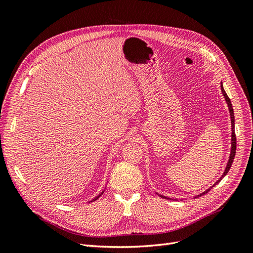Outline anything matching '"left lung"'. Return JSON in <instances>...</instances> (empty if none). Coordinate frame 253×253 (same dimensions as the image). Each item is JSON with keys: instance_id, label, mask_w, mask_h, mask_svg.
I'll use <instances>...</instances> for the list:
<instances>
[{"instance_id": "1", "label": "left lung", "mask_w": 253, "mask_h": 253, "mask_svg": "<svg viewBox=\"0 0 253 253\" xmlns=\"http://www.w3.org/2000/svg\"><path fill=\"white\" fill-rule=\"evenodd\" d=\"M220 88H221V93H223V95H224L225 100H226V102H227V104H228V109H229V113H230V118H231V129H232V134H231V152H230V156H229V160H228V163H227L226 169H225L223 175L220 176V178H218V180L215 181V183H214V185H213L212 187H210L208 190L204 191L203 193H201L200 195H196L195 197L202 196V195H204V194H206V193H208L209 191H210L214 186L217 185V183L225 177V176L227 175V173L229 172V170H230L231 165H232V163H233L234 156H235V152H236V137H235V132H234V113H233V108H232V104H231L230 99H229V97L227 96L226 91H225V89H224V87H223V83H220ZM159 196H160V197H164V198H167V200H168V197H166V196H164V195H159Z\"/></svg>"}]
</instances>
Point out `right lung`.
<instances>
[{"mask_svg": "<svg viewBox=\"0 0 253 253\" xmlns=\"http://www.w3.org/2000/svg\"><path fill=\"white\" fill-rule=\"evenodd\" d=\"M103 192H104V191H102V192H101L100 194H99V195H97L96 197H94V200H93V201H90V202H95L96 200H98V198H99V197H100V196H101V195L103 194Z\"/></svg>", "mask_w": 253, "mask_h": 253, "instance_id": "obj_1", "label": "right lung"}]
</instances>
